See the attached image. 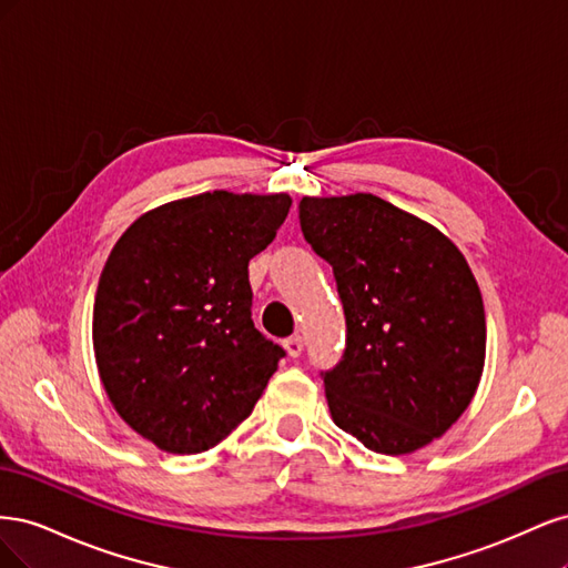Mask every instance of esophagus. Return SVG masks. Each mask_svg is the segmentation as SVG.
I'll return each mask as SVG.
<instances>
[{
	"label": "esophagus",
	"mask_w": 568,
	"mask_h": 568,
	"mask_svg": "<svg viewBox=\"0 0 568 568\" xmlns=\"http://www.w3.org/2000/svg\"><path fill=\"white\" fill-rule=\"evenodd\" d=\"M284 348H286V353L291 355V357H298L301 353H303V338L296 334V336H288L286 341H284Z\"/></svg>",
	"instance_id": "esophagus-1"
}]
</instances>
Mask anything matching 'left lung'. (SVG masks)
I'll list each match as a JSON object with an SVG mask.
<instances>
[{
    "mask_svg": "<svg viewBox=\"0 0 568 568\" xmlns=\"http://www.w3.org/2000/svg\"><path fill=\"white\" fill-rule=\"evenodd\" d=\"M305 242L334 270L346 351L322 372L338 428L382 455L415 453L469 407L486 313L459 248L374 194L303 196Z\"/></svg>",
    "mask_w": 568,
    "mask_h": 568,
    "instance_id": "8db88e82",
    "label": "left lung"
}]
</instances>
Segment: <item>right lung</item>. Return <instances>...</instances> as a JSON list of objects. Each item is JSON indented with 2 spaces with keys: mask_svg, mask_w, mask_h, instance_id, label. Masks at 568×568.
I'll return each mask as SVG.
<instances>
[{
  "mask_svg": "<svg viewBox=\"0 0 568 568\" xmlns=\"http://www.w3.org/2000/svg\"><path fill=\"white\" fill-rule=\"evenodd\" d=\"M288 194L205 192L159 205L118 239L99 277L92 341L109 400L142 438L194 455L244 422L284 348L253 326L248 261Z\"/></svg>",
  "mask_w": 568,
  "mask_h": 568,
  "instance_id": "1",
  "label": "right lung"
}]
</instances>
